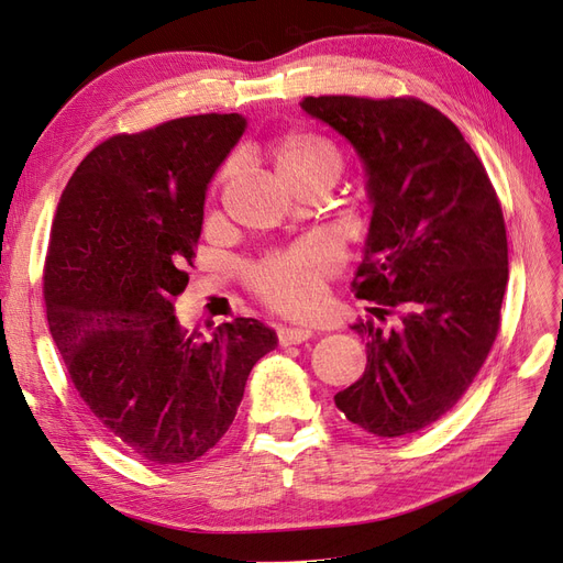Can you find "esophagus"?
Returning <instances> with one entry per match:
<instances>
[{
	"mask_svg": "<svg viewBox=\"0 0 563 563\" xmlns=\"http://www.w3.org/2000/svg\"><path fill=\"white\" fill-rule=\"evenodd\" d=\"M277 338H279V345H300L305 343V340L312 338V331L308 329H291V327H282L277 331Z\"/></svg>",
	"mask_w": 563,
	"mask_h": 563,
	"instance_id": "esophagus-1",
	"label": "esophagus"
}]
</instances>
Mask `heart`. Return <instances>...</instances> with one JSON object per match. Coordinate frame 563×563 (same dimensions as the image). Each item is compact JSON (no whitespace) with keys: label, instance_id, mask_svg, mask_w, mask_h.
Listing matches in <instances>:
<instances>
[{"label":"heart","instance_id":"obj_1","mask_svg":"<svg viewBox=\"0 0 563 563\" xmlns=\"http://www.w3.org/2000/svg\"><path fill=\"white\" fill-rule=\"evenodd\" d=\"M269 155L279 176L298 187L310 180H335L340 172V152L327 135L314 131H286L269 143ZM232 172L225 166L223 176ZM343 265V249L333 236L314 232L294 244L265 253L249 265L246 279L251 291L269 310L288 317H310L323 300V286Z\"/></svg>","mask_w":563,"mask_h":563}]
</instances>
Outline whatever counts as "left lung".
Listing matches in <instances>:
<instances>
[{
	"instance_id": "8db88e82",
	"label": "left lung",
	"mask_w": 563,
	"mask_h": 563,
	"mask_svg": "<svg viewBox=\"0 0 563 563\" xmlns=\"http://www.w3.org/2000/svg\"><path fill=\"white\" fill-rule=\"evenodd\" d=\"M302 110L360 152L373 218L352 288L371 300L364 376L335 406L376 437L413 434L465 395L496 343L507 232L482 159L463 133L413 96H308Z\"/></svg>"
}]
</instances>
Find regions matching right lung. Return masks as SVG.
Listing matches in <instances>:
<instances>
[{
    "mask_svg": "<svg viewBox=\"0 0 563 563\" xmlns=\"http://www.w3.org/2000/svg\"><path fill=\"white\" fill-rule=\"evenodd\" d=\"M244 129L242 114L211 112L112 135L67 180L51 228L44 302L67 376L119 444L152 465L211 451L253 364L277 347L258 319L201 338L174 314L207 187Z\"/></svg>",
    "mask_w": 563,
    "mask_h": 563,
    "instance_id": "1",
    "label": "right lung"
}]
</instances>
